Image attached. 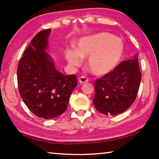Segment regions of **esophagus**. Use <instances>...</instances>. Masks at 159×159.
<instances>
[{"instance_id": "esophagus-1", "label": "esophagus", "mask_w": 159, "mask_h": 159, "mask_svg": "<svg viewBox=\"0 0 159 159\" xmlns=\"http://www.w3.org/2000/svg\"><path fill=\"white\" fill-rule=\"evenodd\" d=\"M79 83H80V84H83V83L88 82V79L87 77L82 76H80L79 79Z\"/></svg>"}]
</instances>
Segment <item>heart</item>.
Returning <instances> with one entry per match:
<instances>
[{"instance_id":"obj_1","label":"heart","mask_w":159,"mask_h":159,"mask_svg":"<svg viewBox=\"0 0 159 159\" xmlns=\"http://www.w3.org/2000/svg\"><path fill=\"white\" fill-rule=\"evenodd\" d=\"M125 45L123 40L107 32H101L81 39L76 50H68L66 58L73 66H79L83 58L88 57V66L96 76L111 72L123 57Z\"/></svg>"}]
</instances>
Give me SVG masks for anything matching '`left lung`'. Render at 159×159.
<instances>
[{"label": "left lung", "instance_id": "8db88e82", "mask_svg": "<svg viewBox=\"0 0 159 159\" xmlns=\"http://www.w3.org/2000/svg\"><path fill=\"white\" fill-rule=\"evenodd\" d=\"M141 79L138 55L133 60L123 61L95 81L93 103L96 109L111 116L124 112L135 100Z\"/></svg>", "mask_w": 159, "mask_h": 159}]
</instances>
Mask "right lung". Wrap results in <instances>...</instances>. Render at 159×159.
<instances>
[{"label":"right lung","instance_id":"right-lung-1","mask_svg":"<svg viewBox=\"0 0 159 159\" xmlns=\"http://www.w3.org/2000/svg\"><path fill=\"white\" fill-rule=\"evenodd\" d=\"M51 29L31 40L17 67L20 94L29 109L39 118H55L66 111L70 95L77 85L76 75H63L45 52Z\"/></svg>","mask_w":159,"mask_h":159}]
</instances>
